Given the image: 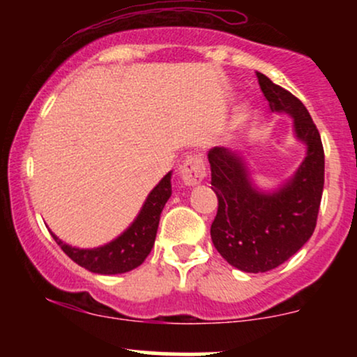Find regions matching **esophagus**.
I'll return each mask as SVG.
<instances>
[{
	"label": "esophagus",
	"instance_id": "obj_1",
	"mask_svg": "<svg viewBox=\"0 0 357 357\" xmlns=\"http://www.w3.org/2000/svg\"><path fill=\"white\" fill-rule=\"evenodd\" d=\"M179 174H181L183 183L190 188L202 183L204 176H206V167L203 165L202 155H188L181 167H179Z\"/></svg>",
	"mask_w": 357,
	"mask_h": 357
}]
</instances>
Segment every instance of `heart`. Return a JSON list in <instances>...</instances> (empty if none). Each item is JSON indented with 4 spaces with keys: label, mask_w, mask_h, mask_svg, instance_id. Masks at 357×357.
Wrapping results in <instances>:
<instances>
[{
    "label": "heart",
    "mask_w": 357,
    "mask_h": 357,
    "mask_svg": "<svg viewBox=\"0 0 357 357\" xmlns=\"http://www.w3.org/2000/svg\"><path fill=\"white\" fill-rule=\"evenodd\" d=\"M248 119V109L247 107H241L240 110V116H238V124H243L245 121Z\"/></svg>",
    "instance_id": "heart-1"
}]
</instances>
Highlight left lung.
I'll return each mask as SVG.
<instances>
[{
	"instance_id": "1",
	"label": "left lung",
	"mask_w": 357,
	"mask_h": 357,
	"mask_svg": "<svg viewBox=\"0 0 357 357\" xmlns=\"http://www.w3.org/2000/svg\"><path fill=\"white\" fill-rule=\"evenodd\" d=\"M257 77L272 112L294 121V136L305 146V155L289 179L268 191L253 181L243 154L227 147L208 151L211 190L218 196L213 245L228 264L248 273L277 268L304 247L314 233L324 190V147L309 110L264 73Z\"/></svg>"
}]
</instances>
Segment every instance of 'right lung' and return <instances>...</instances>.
I'll return each instance as SVG.
<instances>
[{"mask_svg": "<svg viewBox=\"0 0 357 357\" xmlns=\"http://www.w3.org/2000/svg\"><path fill=\"white\" fill-rule=\"evenodd\" d=\"M171 176L173 171H169L155 184L132 223L109 243L96 248H77L65 243L53 231H50L52 236L75 264L87 268L89 272L100 273V275H117L137 268L154 247L162 208L173 192Z\"/></svg>", "mask_w": 357, "mask_h": 357, "instance_id": "add662e5", "label": "right lung"}]
</instances>
